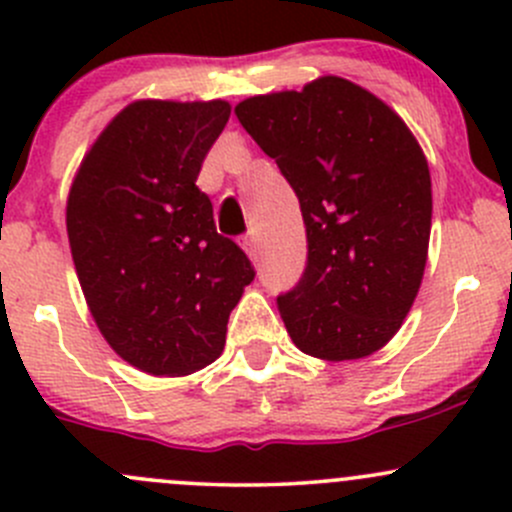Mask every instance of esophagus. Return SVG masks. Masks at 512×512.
Segmentation results:
<instances>
[{
  "label": "esophagus",
  "instance_id": "1",
  "mask_svg": "<svg viewBox=\"0 0 512 512\" xmlns=\"http://www.w3.org/2000/svg\"><path fill=\"white\" fill-rule=\"evenodd\" d=\"M240 245H242V250H245L247 255L252 257V260H257V242H255V237L250 235V232H247V235L242 237V242H240Z\"/></svg>",
  "mask_w": 512,
  "mask_h": 512
}]
</instances>
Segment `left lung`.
<instances>
[{
    "mask_svg": "<svg viewBox=\"0 0 512 512\" xmlns=\"http://www.w3.org/2000/svg\"><path fill=\"white\" fill-rule=\"evenodd\" d=\"M242 128L299 198L307 265L277 294L304 354L361 359L409 314L431 235V175L406 123L339 76L237 103Z\"/></svg>",
    "mask_w": 512,
    "mask_h": 512,
    "instance_id": "left-lung-1",
    "label": "left lung"
}]
</instances>
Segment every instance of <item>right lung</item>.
Wrapping results in <instances>:
<instances>
[{"mask_svg": "<svg viewBox=\"0 0 512 512\" xmlns=\"http://www.w3.org/2000/svg\"><path fill=\"white\" fill-rule=\"evenodd\" d=\"M225 101H136L98 136L66 205L71 255L113 352L156 376L213 364L255 267L195 185Z\"/></svg>", "mask_w": 512, "mask_h": 512, "instance_id": "add662e5", "label": "right lung"}]
</instances>
